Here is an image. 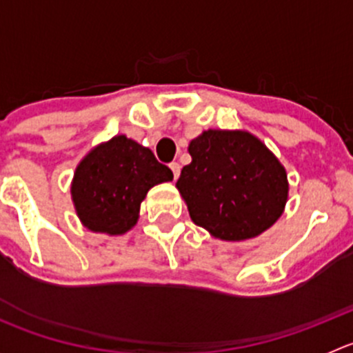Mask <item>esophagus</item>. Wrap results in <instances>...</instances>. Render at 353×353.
<instances>
[{
	"instance_id": "1",
	"label": "esophagus",
	"mask_w": 353,
	"mask_h": 353,
	"mask_svg": "<svg viewBox=\"0 0 353 353\" xmlns=\"http://www.w3.org/2000/svg\"><path fill=\"white\" fill-rule=\"evenodd\" d=\"M169 167H170V170H172V174H174V179H177V177H179V174H181V165L177 162H172Z\"/></svg>"
}]
</instances>
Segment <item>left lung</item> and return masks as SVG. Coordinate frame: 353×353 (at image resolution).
I'll use <instances>...</instances> for the list:
<instances>
[{
    "label": "left lung",
    "mask_w": 353,
    "mask_h": 353,
    "mask_svg": "<svg viewBox=\"0 0 353 353\" xmlns=\"http://www.w3.org/2000/svg\"><path fill=\"white\" fill-rule=\"evenodd\" d=\"M191 163L176 188L191 220L215 239L248 241L282 216L288 199L285 167L252 133L206 130L190 141Z\"/></svg>",
    "instance_id": "left-lung-1"
}]
</instances>
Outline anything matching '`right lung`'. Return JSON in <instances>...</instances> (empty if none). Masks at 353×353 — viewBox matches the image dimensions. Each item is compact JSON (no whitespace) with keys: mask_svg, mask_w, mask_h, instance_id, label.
Wrapping results in <instances>:
<instances>
[{"mask_svg":"<svg viewBox=\"0 0 353 353\" xmlns=\"http://www.w3.org/2000/svg\"><path fill=\"white\" fill-rule=\"evenodd\" d=\"M172 179V170L157 162L150 148L116 134L80 160L71 181V199L85 229L123 236L137 225L148 191Z\"/></svg>","mask_w":353,"mask_h":353,"instance_id":"right-lung-1","label":"right lung"}]
</instances>
